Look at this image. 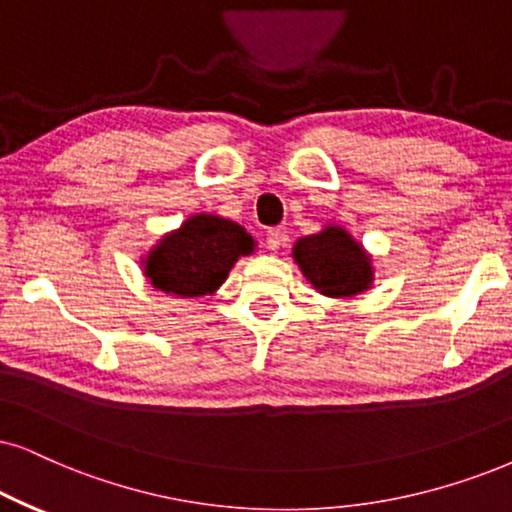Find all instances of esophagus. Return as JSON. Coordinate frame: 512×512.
<instances>
[{"label":"esophagus","instance_id":"1","mask_svg":"<svg viewBox=\"0 0 512 512\" xmlns=\"http://www.w3.org/2000/svg\"><path fill=\"white\" fill-rule=\"evenodd\" d=\"M286 243H288V238H286V231H283V229H278V226H276V229L267 231V248L269 250H274V252L281 250Z\"/></svg>","mask_w":512,"mask_h":512}]
</instances>
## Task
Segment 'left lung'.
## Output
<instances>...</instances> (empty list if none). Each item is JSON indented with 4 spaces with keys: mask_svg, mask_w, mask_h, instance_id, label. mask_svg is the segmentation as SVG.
Returning a JSON list of instances; mask_svg holds the SVG:
<instances>
[{
    "mask_svg": "<svg viewBox=\"0 0 512 512\" xmlns=\"http://www.w3.org/2000/svg\"><path fill=\"white\" fill-rule=\"evenodd\" d=\"M295 262L323 295L352 297L371 286V260L340 226L300 238L293 248Z\"/></svg>",
    "mask_w": 512,
    "mask_h": 512,
    "instance_id": "1",
    "label": "left lung"
}]
</instances>
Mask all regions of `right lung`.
<instances>
[{
    "mask_svg": "<svg viewBox=\"0 0 512 512\" xmlns=\"http://www.w3.org/2000/svg\"><path fill=\"white\" fill-rule=\"evenodd\" d=\"M255 250L243 226L229 219L196 215L165 236L146 260V276L155 288L181 297L215 293L241 255Z\"/></svg>",
    "mask_w": 512,
    "mask_h": 512,
    "instance_id": "add662e5",
    "label": "right lung"
}]
</instances>
